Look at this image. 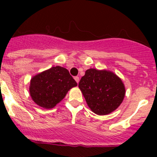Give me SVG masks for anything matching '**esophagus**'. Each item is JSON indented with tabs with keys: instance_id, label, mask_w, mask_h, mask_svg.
I'll list each match as a JSON object with an SVG mask.
<instances>
[{
	"instance_id": "esophagus-1",
	"label": "esophagus",
	"mask_w": 157,
	"mask_h": 157,
	"mask_svg": "<svg viewBox=\"0 0 157 157\" xmlns=\"http://www.w3.org/2000/svg\"><path fill=\"white\" fill-rule=\"evenodd\" d=\"M74 80H76V82H77V83H78L79 81H80V78H79V77H74Z\"/></svg>"
}]
</instances>
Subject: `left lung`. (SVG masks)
I'll use <instances>...</instances> for the list:
<instances>
[{"mask_svg":"<svg viewBox=\"0 0 157 157\" xmlns=\"http://www.w3.org/2000/svg\"><path fill=\"white\" fill-rule=\"evenodd\" d=\"M78 86L89 108L99 115L114 112L125 96V86L122 80L108 70H86Z\"/></svg>","mask_w":157,"mask_h":157,"instance_id":"obj_1","label":"left lung"}]
</instances>
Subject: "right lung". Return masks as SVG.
I'll return each mask as SVG.
<instances>
[{"label":"right lung","mask_w":157,"mask_h":157,"mask_svg":"<svg viewBox=\"0 0 157 157\" xmlns=\"http://www.w3.org/2000/svg\"><path fill=\"white\" fill-rule=\"evenodd\" d=\"M77 86V82L67 69L56 66L32 77L29 94L39 106L50 109L59 103L71 88Z\"/></svg>","instance_id":"1"}]
</instances>
